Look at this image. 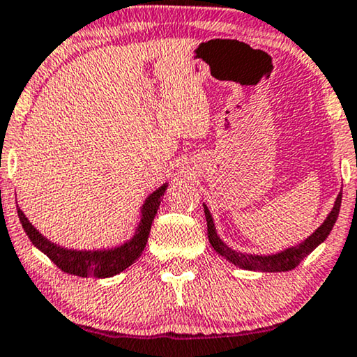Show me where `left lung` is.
<instances>
[{
    "mask_svg": "<svg viewBox=\"0 0 357 357\" xmlns=\"http://www.w3.org/2000/svg\"><path fill=\"white\" fill-rule=\"evenodd\" d=\"M341 197L342 193L336 197L335 206L330 211V215L326 216V220L323 221V225L318 228L312 236H308L307 239L297 244V246L287 248L284 251L277 254H269V256H262V254H248V252H239L226 246L223 241L220 239V236L216 234L215 223H213V216L206 205L205 208V216H206V226H208V239L210 244L220 256H223L226 261H229L234 266L241 267V269L246 271H257V272H287L295 269L314 248H318L328 238L333 226L336 223L337 215H340L341 208Z\"/></svg>",
    "mask_w": 357,
    "mask_h": 357,
    "instance_id": "left-lung-1",
    "label": "left lung"
}]
</instances>
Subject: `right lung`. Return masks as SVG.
<instances>
[{"instance_id": "add662e5", "label": "right lung", "mask_w": 357, "mask_h": 357, "mask_svg": "<svg viewBox=\"0 0 357 357\" xmlns=\"http://www.w3.org/2000/svg\"><path fill=\"white\" fill-rule=\"evenodd\" d=\"M167 183H164L155 192H152L146 198L144 205L141 208V221H139L137 229L134 236L126 243L118 248L100 249V251H75V249L60 248L59 244L50 243L47 238L37 231L29 223L26 215L17 208V216L24 228L27 238L31 243L43 251L60 271L67 272L70 275L78 277H96V279H105V277H113L128 269L134 261L144 251L147 238H149L152 221L159 210L160 200L164 197Z\"/></svg>"}]
</instances>
